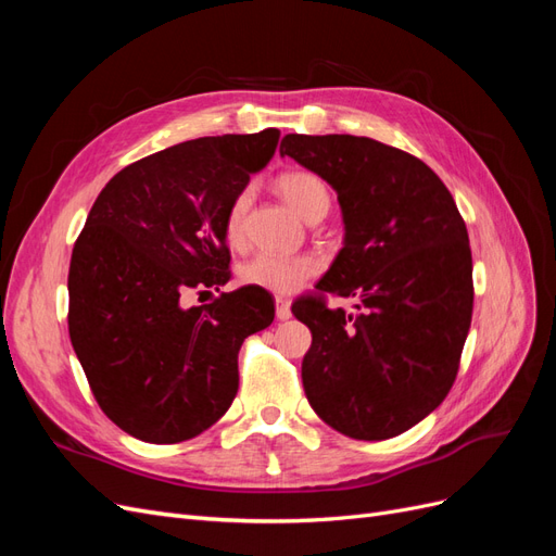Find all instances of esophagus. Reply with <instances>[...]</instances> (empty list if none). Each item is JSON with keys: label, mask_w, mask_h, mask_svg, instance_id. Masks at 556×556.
Returning <instances> with one entry per match:
<instances>
[{"label": "esophagus", "mask_w": 556, "mask_h": 556, "mask_svg": "<svg viewBox=\"0 0 556 556\" xmlns=\"http://www.w3.org/2000/svg\"><path fill=\"white\" fill-rule=\"evenodd\" d=\"M276 317L278 319H290L292 317V308H290V301L278 296L276 299Z\"/></svg>", "instance_id": "esophagus-1"}]
</instances>
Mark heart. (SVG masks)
<instances>
[{"instance_id": "b5f03b06", "label": "heart", "mask_w": 556, "mask_h": 556, "mask_svg": "<svg viewBox=\"0 0 556 556\" xmlns=\"http://www.w3.org/2000/svg\"><path fill=\"white\" fill-rule=\"evenodd\" d=\"M278 188L285 201L304 217L311 220L313 215H327L331 206L329 185L313 172L292 169L285 172L278 178ZM252 190L243 188L231 199L227 217H225V233L231 245L241 243L243 239V220L250 206ZM317 271V262L308 255H276V252H260L250 257L241 266V282L250 288H260L274 294H290L299 290L313 274Z\"/></svg>"}]
</instances>
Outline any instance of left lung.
<instances>
[{
  "label": "left lung",
  "instance_id": "1",
  "mask_svg": "<svg viewBox=\"0 0 556 556\" xmlns=\"http://www.w3.org/2000/svg\"><path fill=\"white\" fill-rule=\"evenodd\" d=\"M280 155L339 194L343 248L315 288L359 299L357 315L315 296L292 306L313 333L306 399L350 439H392L439 408L457 378L473 315L466 225L443 180L399 148L288 134Z\"/></svg>",
  "mask_w": 556,
  "mask_h": 556
}]
</instances>
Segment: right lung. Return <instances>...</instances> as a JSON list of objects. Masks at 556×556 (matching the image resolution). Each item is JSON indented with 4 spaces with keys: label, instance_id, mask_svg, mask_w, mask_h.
<instances>
[{
    "label": "right lung",
    "instance_id": "right-lung-1",
    "mask_svg": "<svg viewBox=\"0 0 556 556\" xmlns=\"http://www.w3.org/2000/svg\"><path fill=\"white\" fill-rule=\"evenodd\" d=\"M280 131L223 134L160 150L99 192L72 252L70 336L111 422L146 443L190 441L239 390V350L274 323L271 294H185L229 280L231 199L274 157Z\"/></svg>",
    "mask_w": 556,
    "mask_h": 556
}]
</instances>
